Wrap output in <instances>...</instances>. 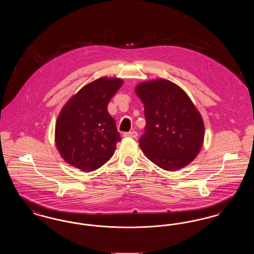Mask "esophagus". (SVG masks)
<instances>
[{"instance_id": "34e87169", "label": "esophagus", "mask_w": 254, "mask_h": 254, "mask_svg": "<svg viewBox=\"0 0 254 254\" xmlns=\"http://www.w3.org/2000/svg\"><path fill=\"white\" fill-rule=\"evenodd\" d=\"M138 136V134L136 131H129V132H126L124 134V137H129V138H136Z\"/></svg>"}]
</instances>
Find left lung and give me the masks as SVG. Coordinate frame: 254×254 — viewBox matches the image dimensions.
I'll return each instance as SVG.
<instances>
[{
    "label": "left lung",
    "instance_id": "obj_1",
    "mask_svg": "<svg viewBox=\"0 0 254 254\" xmlns=\"http://www.w3.org/2000/svg\"><path fill=\"white\" fill-rule=\"evenodd\" d=\"M135 92L145 109V132L139 144L145 156L168 171L190 165L200 152L205 136L202 116L190 98L165 79L141 83Z\"/></svg>",
    "mask_w": 254,
    "mask_h": 254
}]
</instances>
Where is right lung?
I'll return each mask as SVG.
<instances>
[{
    "mask_svg": "<svg viewBox=\"0 0 254 254\" xmlns=\"http://www.w3.org/2000/svg\"><path fill=\"white\" fill-rule=\"evenodd\" d=\"M123 83L119 78H99L64 106L55 126V144L67 164L89 172L112 157L121 136L108 105Z\"/></svg>",
    "mask_w": 254,
    "mask_h": 254,
    "instance_id": "add662e5",
    "label": "right lung"
}]
</instances>
